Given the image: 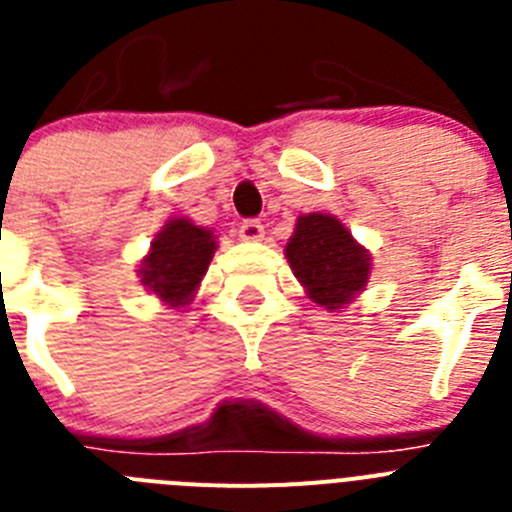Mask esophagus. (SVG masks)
Here are the masks:
<instances>
[{
    "label": "esophagus",
    "instance_id": "34e87169",
    "mask_svg": "<svg viewBox=\"0 0 512 512\" xmlns=\"http://www.w3.org/2000/svg\"><path fill=\"white\" fill-rule=\"evenodd\" d=\"M238 235H241L243 241H261L264 238V225L256 217H248V220L241 223V228H238Z\"/></svg>",
    "mask_w": 512,
    "mask_h": 512
}]
</instances>
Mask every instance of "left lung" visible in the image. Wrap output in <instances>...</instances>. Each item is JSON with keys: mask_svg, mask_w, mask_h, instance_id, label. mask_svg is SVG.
Wrapping results in <instances>:
<instances>
[{"mask_svg": "<svg viewBox=\"0 0 512 512\" xmlns=\"http://www.w3.org/2000/svg\"><path fill=\"white\" fill-rule=\"evenodd\" d=\"M292 271L307 287L310 300L328 310L346 305L369 277V253L330 215H305L297 220L287 243Z\"/></svg>", "mask_w": 512, "mask_h": 512, "instance_id": "left-lung-1", "label": "left lung"}]
</instances>
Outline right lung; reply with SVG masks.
Masks as SVG:
<instances>
[{"mask_svg": "<svg viewBox=\"0 0 512 512\" xmlns=\"http://www.w3.org/2000/svg\"><path fill=\"white\" fill-rule=\"evenodd\" d=\"M215 248L210 230L192 225L184 217L171 220L158 233L151 253L140 266V282L169 305H184L205 277Z\"/></svg>", "mask_w": 512, "mask_h": 512, "instance_id": "right-lung-1", "label": "right lung"}]
</instances>
